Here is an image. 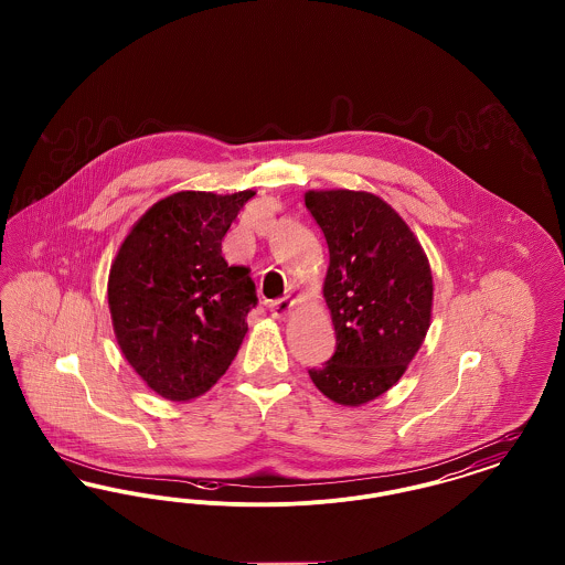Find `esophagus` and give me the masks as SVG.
<instances>
[{
    "label": "esophagus",
    "instance_id": "34e87169",
    "mask_svg": "<svg viewBox=\"0 0 565 565\" xmlns=\"http://www.w3.org/2000/svg\"><path fill=\"white\" fill-rule=\"evenodd\" d=\"M295 307V300L292 298H277L269 305L270 313L273 318H286Z\"/></svg>",
    "mask_w": 565,
    "mask_h": 565
}]
</instances>
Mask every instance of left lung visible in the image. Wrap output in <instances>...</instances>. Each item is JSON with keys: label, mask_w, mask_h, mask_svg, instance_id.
<instances>
[{"label": "left lung", "mask_w": 565, "mask_h": 565, "mask_svg": "<svg viewBox=\"0 0 565 565\" xmlns=\"http://www.w3.org/2000/svg\"><path fill=\"white\" fill-rule=\"evenodd\" d=\"M305 205L328 243L323 298L337 334L334 355L309 376L332 403H371L398 383L430 328L428 256L376 194L309 190Z\"/></svg>", "instance_id": "1"}]
</instances>
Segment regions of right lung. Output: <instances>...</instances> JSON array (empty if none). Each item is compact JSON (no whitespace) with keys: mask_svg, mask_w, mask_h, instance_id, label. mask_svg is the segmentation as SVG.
I'll return each instance as SVG.
<instances>
[{"mask_svg":"<svg viewBox=\"0 0 565 565\" xmlns=\"http://www.w3.org/2000/svg\"><path fill=\"white\" fill-rule=\"evenodd\" d=\"M254 194H169L135 222L111 263L116 341L135 373L167 401L205 394L242 348L256 286L249 269L222 258V239Z\"/></svg>","mask_w":565,"mask_h":565,"instance_id":"obj_1","label":"right lung"}]
</instances>
